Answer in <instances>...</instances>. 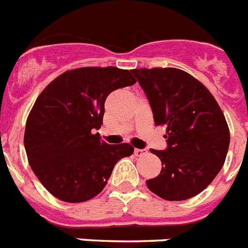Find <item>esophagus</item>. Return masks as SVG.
<instances>
[{
  "label": "esophagus",
  "mask_w": 248,
  "mask_h": 248,
  "mask_svg": "<svg viewBox=\"0 0 248 248\" xmlns=\"http://www.w3.org/2000/svg\"><path fill=\"white\" fill-rule=\"evenodd\" d=\"M147 153V150L145 149H134V154L137 156H141L144 155V154Z\"/></svg>",
  "instance_id": "esophagus-1"
}]
</instances>
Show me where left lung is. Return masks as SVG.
Segmentation results:
<instances>
[{
  "mask_svg": "<svg viewBox=\"0 0 248 248\" xmlns=\"http://www.w3.org/2000/svg\"><path fill=\"white\" fill-rule=\"evenodd\" d=\"M153 111L166 125V150L152 149L162 170L147 187L166 201L201 193L218 174L230 147V129L218 103L196 78L175 67L134 69Z\"/></svg>",
  "mask_w": 248,
  "mask_h": 248,
  "instance_id": "8db88e82",
  "label": "left lung"
}]
</instances>
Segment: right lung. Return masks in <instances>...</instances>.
I'll list each match as a JSON object with an SVG mask.
<instances>
[{
  "instance_id": "right-lung-1",
  "label": "right lung",
  "mask_w": 248,
  "mask_h": 248,
  "mask_svg": "<svg viewBox=\"0 0 248 248\" xmlns=\"http://www.w3.org/2000/svg\"><path fill=\"white\" fill-rule=\"evenodd\" d=\"M135 82L129 70L79 67L42 90L27 118L23 144L31 169L52 196L69 203L92 200L118 160L132 155L130 144H107L94 132L103 125L108 95Z\"/></svg>"
}]
</instances>
